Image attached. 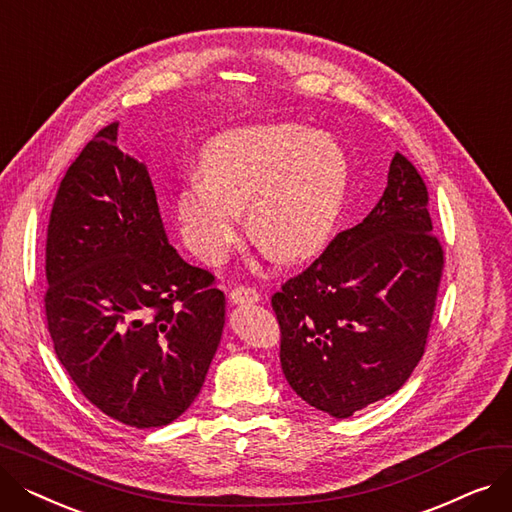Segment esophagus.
Instances as JSON below:
<instances>
[{"label": "esophagus", "mask_w": 512, "mask_h": 512, "mask_svg": "<svg viewBox=\"0 0 512 512\" xmlns=\"http://www.w3.org/2000/svg\"><path fill=\"white\" fill-rule=\"evenodd\" d=\"M230 303L232 305H253L259 301V292L255 288H247V286H238L230 292Z\"/></svg>", "instance_id": "34e87169"}]
</instances>
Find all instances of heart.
I'll return each mask as SVG.
<instances>
[{"mask_svg":"<svg viewBox=\"0 0 512 512\" xmlns=\"http://www.w3.org/2000/svg\"><path fill=\"white\" fill-rule=\"evenodd\" d=\"M199 166L174 211L184 245L207 263L234 247L245 207L253 240L276 261H311L340 222L351 176L332 134L294 122L226 130L207 143Z\"/></svg>","mask_w":512,"mask_h":512,"instance_id":"1","label":"heart"}]
</instances>
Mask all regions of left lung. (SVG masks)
Returning a JSON list of instances; mask_svg holds the SVG:
<instances>
[{"label": "left lung", "mask_w": 512, "mask_h": 512, "mask_svg": "<svg viewBox=\"0 0 512 512\" xmlns=\"http://www.w3.org/2000/svg\"><path fill=\"white\" fill-rule=\"evenodd\" d=\"M432 230L425 182L396 153L380 203L274 294L284 378L311 407L346 419L409 380L444 263Z\"/></svg>", "instance_id": "8db88e82"}]
</instances>
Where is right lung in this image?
Segmentation results:
<instances>
[{
  "label": "right lung",
  "mask_w": 512,
  "mask_h": 512,
  "mask_svg": "<svg viewBox=\"0 0 512 512\" xmlns=\"http://www.w3.org/2000/svg\"><path fill=\"white\" fill-rule=\"evenodd\" d=\"M101 128L53 201L45 313L72 382L107 417L149 429L201 392L226 324L213 276L170 245L147 166Z\"/></svg>",
  "instance_id": "1"
}]
</instances>
